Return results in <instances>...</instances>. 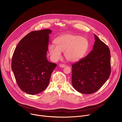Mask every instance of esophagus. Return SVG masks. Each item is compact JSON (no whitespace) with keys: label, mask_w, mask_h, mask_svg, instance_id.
<instances>
[{"label":"esophagus","mask_w":122,"mask_h":122,"mask_svg":"<svg viewBox=\"0 0 122 122\" xmlns=\"http://www.w3.org/2000/svg\"><path fill=\"white\" fill-rule=\"evenodd\" d=\"M59 66H60L61 67H64L66 66V65L63 64H59Z\"/></svg>","instance_id":"esophagus-1"}]
</instances>
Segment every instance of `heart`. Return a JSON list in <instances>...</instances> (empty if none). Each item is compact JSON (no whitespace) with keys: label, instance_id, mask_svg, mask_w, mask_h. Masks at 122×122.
Returning a JSON list of instances; mask_svg holds the SVG:
<instances>
[{"label":"heart","instance_id":"obj_1","mask_svg":"<svg viewBox=\"0 0 122 122\" xmlns=\"http://www.w3.org/2000/svg\"><path fill=\"white\" fill-rule=\"evenodd\" d=\"M55 41L56 45L51 44L48 49L51 59L55 61L61 58V51H64V56L67 61H78L84 56L89 47L86 38L71 34L63 35Z\"/></svg>","mask_w":122,"mask_h":122}]
</instances>
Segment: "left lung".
<instances>
[{"label": "left lung", "instance_id": "left-lung-1", "mask_svg": "<svg viewBox=\"0 0 122 122\" xmlns=\"http://www.w3.org/2000/svg\"><path fill=\"white\" fill-rule=\"evenodd\" d=\"M93 50L72 65V84L78 92L91 94L99 89L111 74V54L108 46L95 34Z\"/></svg>", "mask_w": 122, "mask_h": 122}]
</instances>
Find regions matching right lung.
I'll use <instances>...</instances> for the list:
<instances>
[{
  "instance_id": "obj_1",
  "label": "right lung",
  "mask_w": 122,
  "mask_h": 122,
  "mask_svg": "<svg viewBox=\"0 0 122 122\" xmlns=\"http://www.w3.org/2000/svg\"><path fill=\"white\" fill-rule=\"evenodd\" d=\"M50 29L32 31L19 42L13 53L11 69L20 88L30 95L43 91L56 64L47 60Z\"/></svg>"
}]
</instances>
